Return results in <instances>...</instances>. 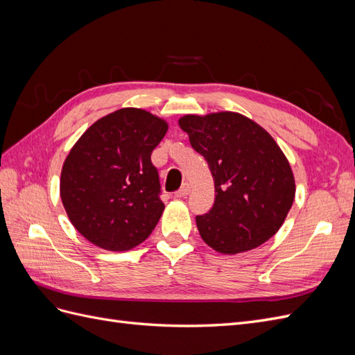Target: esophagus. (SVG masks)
Returning a JSON list of instances; mask_svg holds the SVG:
<instances>
[{
  "label": "esophagus",
  "instance_id": "esophagus-1",
  "mask_svg": "<svg viewBox=\"0 0 355 355\" xmlns=\"http://www.w3.org/2000/svg\"><path fill=\"white\" fill-rule=\"evenodd\" d=\"M189 194V184H184L180 187V189L176 192L178 198H185Z\"/></svg>",
  "mask_w": 355,
  "mask_h": 355
}]
</instances>
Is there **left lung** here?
<instances>
[{
	"label": "left lung",
	"instance_id": "left-lung-1",
	"mask_svg": "<svg viewBox=\"0 0 355 355\" xmlns=\"http://www.w3.org/2000/svg\"><path fill=\"white\" fill-rule=\"evenodd\" d=\"M179 125L206 158L214 180V204L196 218L202 241L235 254L270 240L295 200V176L265 128L239 112L184 115Z\"/></svg>",
	"mask_w": 355,
	"mask_h": 355
}]
</instances>
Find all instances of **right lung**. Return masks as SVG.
<instances>
[{"mask_svg": "<svg viewBox=\"0 0 355 355\" xmlns=\"http://www.w3.org/2000/svg\"><path fill=\"white\" fill-rule=\"evenodd\" d=\"M167 123L145 110L102 116L72 146L60 173V198L84 239L111 252L145 241L164 210L154 148Z\"/></svg>", "mask_w": 355, "mask_h": 355, "instance_id": "right-lung-1", "label": "right lung"}]
</instances>
